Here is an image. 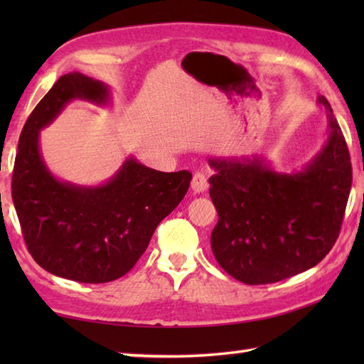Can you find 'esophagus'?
Masks as SVG:
<instances>
[{"mask_svg": "<svg viewBox=\"0 0 364 364\" xmlns=\"http://www.w3.org/2000/svg\"><path fill=\"white\" fill-rule=\"evenodd\" d=\"M208 180L203 173H196L192 176V181H191V189L194 194H200V192H205L208 189Z\"/></svg>", "mask_w": 364, "mask_h": 364, "instance_id": "1", "label": "esophagus"}]
</instances>
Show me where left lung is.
Instances as JSON below:
<instances>
[{
	"mask_svg": "<svg viewBox=\"0 0 364 364\" xmlns=\"http://www.w3.org/2000/svg\"><path fill=\"white\" fill-rule=\"evenodd\" d=\"M328 139L308 164L280 173L262 159L208 161L219 220L211 249L245 284L282 282L314 267L335 245L352 186L350 154L327 98Z\"/></svg>",
	"mask_w": 364,
	"mask_h": 364,
	"instance_id": "left-lung-1",
	"label": "left lung"
}]
</instances>
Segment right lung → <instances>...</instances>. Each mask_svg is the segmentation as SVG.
Instances as JSON below:
<instances>
[{
	"label": "right lung",
	"mask_w": 364,
	"mask_h": 364,
	"mask_svg": "<svg viewBox=\"0 0 364 364\" xmlns=\"http://www.w3.org/2000/svg\"><path fill=\"white\" fill-rule=\"evenodd\" d=\"M72 100L106 106L111 92L78 72L54 82L20 134L12 200L38 266L67 280L107 283L133 269L159 222L186 196L192 173L159 172L129 156L98 186L58 180L42 158L38 136Z\"/></svg>",
	"instance_id": "right-lung-1"
}]
</instances>
